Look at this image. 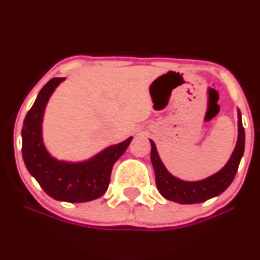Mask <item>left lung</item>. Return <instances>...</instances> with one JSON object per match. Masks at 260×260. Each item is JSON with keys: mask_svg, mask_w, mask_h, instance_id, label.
I'll return each mask as SVG.
<instances>
[{"mask_svg": "<svg viewBox=\"0 0 260 260\" xmlns=\"http://www.w3.org/2000/svg\"><path fill=\"white\" fill-rule=\"evenodd\" d=\"M238 115V136L236 147L226 165L216 174L209 176L204 180L184 181L170 174L161 161L155 143L151 139L150 160L155 171V182L160 194L165 199L180 204H196L203 203L214 197L220 196L234 181L240 161L244 151V128L242 126L241 111L237 109Z\"/></svg>", "mask_w": 260, "mask_h": 260, "instance_id": "1", "label": "left lung"}]
</instances>
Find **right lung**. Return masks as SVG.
Listing matches in <instances>:
<instances>
[{"instance_id": "add662e5", "label": "right lung", "mask_w": 260, "mask_h": 260, "mask_svg": "<svg viewBox=\"0 0 260 260\" xmlns=\"http://www.w3.org/2000/svg\"><path fill=\"white\" fill-rule=\"evenodd\" d=\"M66 78H52L38 94L22 128L23 160L30 174L51 198L59 202L84 203L100 198L107 190L113 164L127 150L133 137L110 145L83 161L53 157L44 144L43 121L50 98Z\"/></svg>"}]
</instances>
